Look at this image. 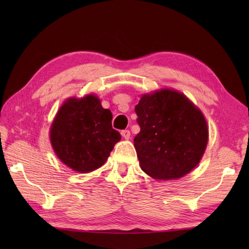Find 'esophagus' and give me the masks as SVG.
<instances>
[{
  "label": "esophagus",
  "instance_id": "34e87169",
  "mask_svg": "<svg viewBox=\"0 0 249 249\" xmlns=\"http://www.w3.org/2000/svg\"><path fill=\"white\" fill-rule=\"evenodd\" d=\"M121 135L123 136V138H124V139H126V140H128V139L130 138V131H129L128 129H124V130H122V131H121Z\"/></svg>",
  "mask_w": 249,
  "mask_h": 249
}]
</instances>
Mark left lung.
I'll list each match as a JSON object with an SVG mask.
<instances>
[{
  "instance_id": "8db88e82",
  "label": "left lung",
  "mask_w": 249,
  "mask_h": 249,
  "mask_svg": "<svg viewBox=\"0 0 249 249\" xmlns=\"http://www.w3.org/2000/svg\"><path fill=\"white\" fill-rule=\"evenodd\" d=\"M140 133L134 145L141 169L157 179L184 177L198 165L208 144L203 114L185 95L161 89L135 108Z\"/></svg>"
}]
</instances>
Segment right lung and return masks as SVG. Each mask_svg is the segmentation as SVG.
Here are the masks:
<instances>
[{"instance_id": "obj_1", "label": "right lung", "mask_w": 249, "mask_h": 249, "mask_svg": "<svg viewBox=\"0 0 249 249\" xmlns=\"http://www.w3.org/2000/svg\"><path fill=\"white\" fill-rule=\"evenodd\" d=\"M112 113L104 109L94 95L71 98L57 112L50 129V140L56 156L72 170L87 173L102 167L116 142Z\"/></svg>"}]
</instances>
